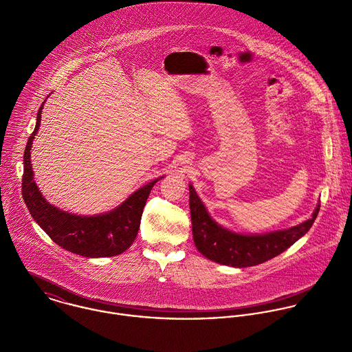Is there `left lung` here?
Returning <instances> with one entry per match:
<instances>
[{"instance_id":"8db88e82","label":"left lung","mask_w":352,"mask_h":352,"mask_svg":"<svg viewBox=\"0 0 352 352\" xmlns=\"http://www.w3.org/2000/svg\"><path fill=\"white\" fill-rule=\"evenodd\" d=\"M189 207L195 245L210 261L233 267L261 265L283 254L313 226L320 207L306 222L266 234H239L218 225L207 212L195 188L189 185Z\"/></svg>"}]
</instances>
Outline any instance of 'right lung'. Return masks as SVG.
<instances>
[{"instance_id": "1", "label": "right lung", "mask_w": 352, "mask_h": 352, "mask_svg": "<svg viewBox=\"0 0 352 352\" xmlns=\"http://www.w3.org/2000/svg\"><path fill=\"white\" fill-rule=\"evenodd\" d=\"M42 107L43 104L38 109L36 124L27 141L23 156L21 195L31 217L57 245L72 254L86 258H105L123 254L137 237L146 199L160 178L144 185L119 207L101 215L80 217L49 204L34 182L30 160L32 140L41 124Z\"/></svg>"}]
</instances>
